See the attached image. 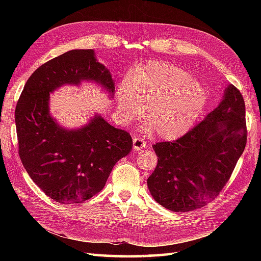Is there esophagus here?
Instances as JSON below:
<instances>
[{
    "instance_id": "obj_1",
    "label": "esophagus",
    "mask_w": 261,
    "mask_h": 261,
    "mask_svg": "<svg viewBox=\"0 0 261 261\" xmlns=\"http://www.w3.org/2000/svg\"><path fill=\"white\" fill-rule=\"evenodd\" d=\"M145 145H146V141L143 140V138H141V137L134 138V148L137 151H139V150H141V149L145 148Z\"/></svg>"
}]
</instances>
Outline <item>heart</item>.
I'll return each instance as SVG.
<instances>
[{"instance_id": "heart-1", "label": "heart", "mask_w": 261, "mask_h": 261, "mask_svg": "<svg viewBox=\"0 0 261 261\" xmlns=\"http://www.w3.org/2000/svg\"><path fill=\"white\" fill-rule=\"evenodd\" d=\"M116 99L123 121L141 114L163 139H175L190 129L206 101V92L186 70L166 63L152 62L121 84Z\"/></svg>"}]
</instances>
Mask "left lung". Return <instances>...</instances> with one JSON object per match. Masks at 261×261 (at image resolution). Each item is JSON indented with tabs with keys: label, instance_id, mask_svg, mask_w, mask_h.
<instances>
[{
	"label": "left lung",
	"instance_id": "8db88e82",
	"mask_svg": "<svg viewBox=\"0 0 261 261\" xmlns=\"http://www.w3.org/2000/svg\"><path fill=\"white\" fill-rule=\"evenodd\" d=\"M246 105L229 85L206 119L175 141L152 145L158 163L147 179L156 201L174 212H188L212 201L230 179L246 148Z\"/></svg>",
	"mask_w": 261,
	"mask_h": 261
}]
</instances>
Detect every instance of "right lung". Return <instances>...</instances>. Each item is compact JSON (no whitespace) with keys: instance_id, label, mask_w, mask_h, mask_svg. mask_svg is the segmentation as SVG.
Listing matches in <instances>:
<instances>
[{"instance_id":"right-lung-1","label":"right lung","mask_w":261,"mask_h":261,"mask_svg":"<svg viewBox=\"0 0 261 261\" xmlns=\"http://www.w3.org/2000/svg\"><path fill=\"white\" fill-rule=\"evenodd\" d=\"M84 80L114 92L110 71L92 49L60 55L33 71L14 113L22 165L47 196L63 204L82 203L101 192L114 165L132 149L129 132L110 125L102 116L69 131L49 114V93Z\"/></svg>"}]
</instances>
